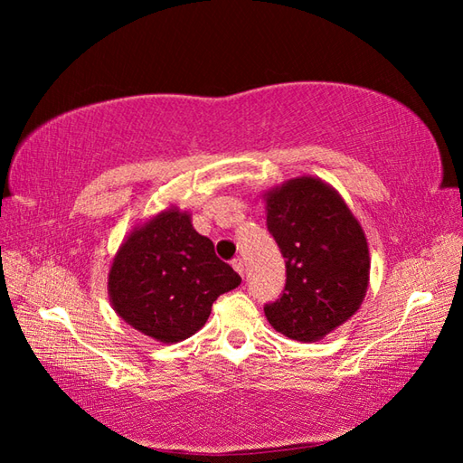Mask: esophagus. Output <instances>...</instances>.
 <instances>
[{
	"label": "esophagus",
	"instance_id": "obj_1",
	"mask_svg": "<svg viewBox=\"0 0 463 463\" xmlns=\"http://www.w3.org/2000/svg\"><path fill=\"white\" fill-rule=\"evenodd\" d=\"M232 267H234V270L241 274V277H244V260L242 259H234L232 260Z\"/></svg>",
	"mask_w": 463,
	"mask_h": 463
}]
</instances>
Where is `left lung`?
Returning a JSON list of instances; mask_svg holds the SVG:
<instances>
[{
    "instance_id": "1",
    "label": "left lung",
    "mask_w": 463,
    "mask_h": 463,
    "mask_svg": "<svg viewBox=\"0 0 463 463\" xmlns=\"http://www.w3.org/2000/svg\"><path fill=\"white\" fill-rule=\"evenodd\" d=\"M264 196L269 232L287 259V284L264 314L284 336L317 342L366 297V237L342 196L317 176L290 179Z\"/></svg>"
}]
</instances>
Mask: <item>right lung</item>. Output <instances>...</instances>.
Here are the masks:
<instances>
[{
    "label": "right lung",
    "instance_id": "1",
    "mask_svg": "<svg viewBox=\"0 0 463 463\" xmlns=\"http://www.w3.org/2000/svg\"><path fill=\"white\" fill-rule=\"evenodd\" d=\"M239 284L213 241L193 229L191 214L171 206L135 226L117 250L109 300L135 330L173 344L201 330L213 302Z\"/></svg>",
    "mask_w": 463,
    "mask_h": 463
}]
</instances>
